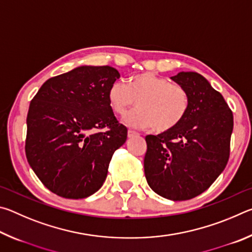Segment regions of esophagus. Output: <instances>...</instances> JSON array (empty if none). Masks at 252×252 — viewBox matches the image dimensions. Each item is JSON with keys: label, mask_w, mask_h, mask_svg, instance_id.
Masks as SVG:
<instances>
[{"label": "esophagus", "mask_w": 252, "mask_h": 252, "mask_svg": "<svg viewBox=\"0 0 252 252\" xmlns=\"http://www.w3.org/2000/svg\"><path fill=\"white\" fill-rule=\"evenodd\" d=\"M136 135H139V133H136V132L132 130L127 131V138H133V136H136Z\"/></svg>", "instance_id": "1"}]
</instances>
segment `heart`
Returning a JSON list of instances; mask_svg holds the SVG:
<instances>
[{
  "mask_svg": "<svg viewBox=\"0 0 252 252\" xmlns=\"http://www.w3.org/2000/svg\"><path fill=\"white\" fill-rule=\"evenodd\" d=\"M108 100L113 112L121 117L136 101L139 109L126 117V125L133 129L155 126L158 132H167L180 125L189 110L186 89L153 73L131 76L126 85L114 82L109 88Z\"/></svg>",
  "mask_w": 252,
  "mask_h": 252,
  "instance_id": "b5f03b06",
  "label": "heart"
}]
</instances>
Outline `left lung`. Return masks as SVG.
I'll return each mask as SVG.
<instances>
[{
    "label": "left lung",
    "instance_id": "left-lung-1",
    "mask_svg": "<svg viewBox=\"0 0 252 252\" xmlns=\"http://www.w3.org/2000/svg\"><path fill=\"white\" fill-rule=\"evenodd\" d=\"M171 80L186 89L189 110L172 130L146 136L144 174L156 193L183 201L204 192L224 170L233 114L201 74L179 72Z\"/></svg>",
    "mask_w": 252,
    "mask_h": 252
}]
</instances>
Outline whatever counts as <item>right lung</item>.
Wrapping results in <instances>:
<instances>
[{"instance_id":"right-lung-1","label":"right lung","mask_w":252,"mask_h":252,"mask_svg":"<svg viewBox=\"0 0 252 252\" xmlns=\"http://www.w3.org/2000/svg\"><path fill=\"white\" fill-rule=\"evenodd\" d=\"M119 78L112 66L75 67L45 81L30 103L25 155L41 182L60 197L95 193L114 151L126 142V127L108 100Z\"/></svg>"}]
</instances>
